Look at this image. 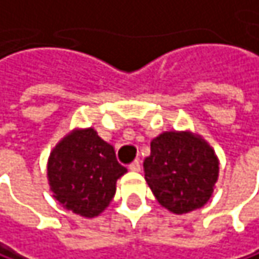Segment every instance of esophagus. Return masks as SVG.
I'll use <instances>...</instances> for the list:
<instances>
[{"label": "esophagus", "instance_id": "esophagus-1", "mask_svg": "<svg viewBox=\"0 0 259 259\" xmlns=\"http://www.w3.org/2000/svg\"><path fill=\"white\" fill-rule=\"evenodd\" d=\"M129 169L132 172H139V170H141V163H139V160H135L133 163H130Z\"/></svg>", "mask_w": 259, "mask_h": 259}]
</instances>
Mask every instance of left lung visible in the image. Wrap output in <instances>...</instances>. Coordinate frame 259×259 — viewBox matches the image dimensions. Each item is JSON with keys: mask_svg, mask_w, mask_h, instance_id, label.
<instances>
[{"mask_svg": "<svg viewBox=\"0 0 259 259\" xmlns=\"http://www.w3.org/2000/svg\"><path fill=\"white\" fill-rule=\"evenodd\" d=\"M144 170L157 201L182 215L203 207L212 197L220 160L200 135L190 130L163 132L151 141Z\"/></svg>", "mask_w": 259, "mask_h": 259, "instance_id": "left-lung-1", "label": "left lung"}]
</instances>
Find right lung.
<instances>
[{
    "instance_id": "1",
    "label": "right lung",
    "mask_w": 259,
    "mask_h": 259,
    "mask_svg": "<svg viewBox=\"0 0 259 259\" xmlns=\"http://www.w3.org/2000/svg\"><path fill=\"white\" fill-rule=\"evenodd\" d=\"M127 172L114 147L93 127L74 129L53 148L47 163L50 191L60 204L84 218L101 215L115 196L117 179Z\"/></svg>"
}]
</instances>
